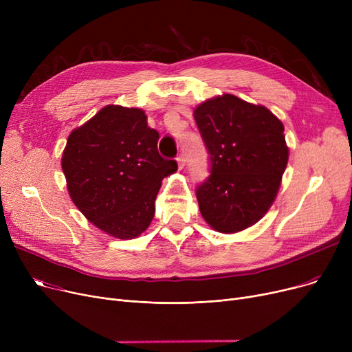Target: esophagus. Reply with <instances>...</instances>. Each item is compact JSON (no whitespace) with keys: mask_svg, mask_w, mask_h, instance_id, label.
Instances as JSON below:
<instances>
[{"mask_svg":"<svg viewBox=\"0 0 352 352\" xmlns=\"http://www.w3.org/2000/svg\"><path fill=\"white\" fill-rule=\"evenodd\" d=\"M177 164H178V168H179V170L184 168V165H186V155L179 154V155L177 157Z\"/></svg>","mask_w":352,"mask_h":352,"instance_id":"34e87169","label":"esophagus"}]
</instances>
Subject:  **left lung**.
<instances>
[{
    "label": "left lung",
    "mask_w": 352,
    "mask_h": 352,
    "mask_svg": "<svg viewBox=\"0 0 352 352\" xmlns=\"http://www.w3.org/2000/svg\"><path fill=\"white\" fill-rule=\"evenodd\" d=\"M194 118L211 160L197 188L202 218L223 234L243 231L271 208L287 168L284 125L264 105L232 94L201 102Z\"/></svg>",
    "instance_id": "1"
}]
</instances>
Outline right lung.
I'll use <instances>...</instances> for the list:
<instances>
[{"mask_svg": "<svg viewBox=\"0 0 352 352\" xmlns=\"http://www.w3.org/2000/svg\"><path fill=\"white\" fill-rule=\"evenodd\" d=\"M158 138L141 108L114 104L68 135L61 158L68 194L105 234L133 239L150 227L162 179L177 171L158 154Z\"/></svg>", "mask_w": 352, "mask_h": 352, "instance_id": "obj_1", "label": "right lung"}]
</instances>
